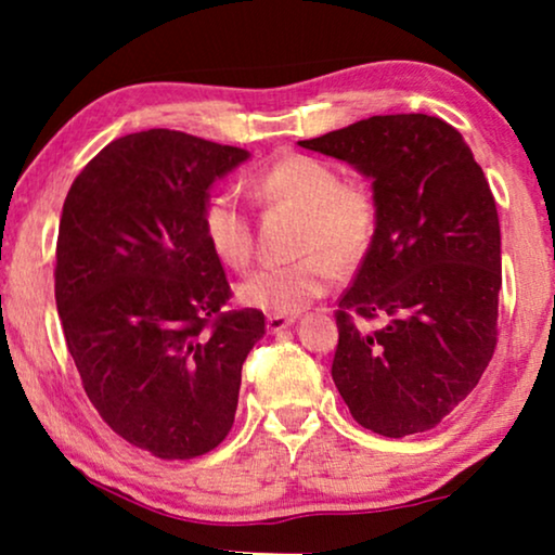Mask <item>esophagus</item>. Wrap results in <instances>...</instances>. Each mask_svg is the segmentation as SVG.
<instances>
[{
	"label": "esophagus",
	"mask_w": 555,
	"mask_h": 555,
	"mask_svg": "<svg viewBox=\"0 0 555 555\" xmlns=\"http://www.w3.org/2000/svg\"><path fill=\"white\" fill-rule=\"evenodd\" d=\"M293 323H295L293 315H268V331L270 333H280V331L291 328Z\"/></svg>",
	"instance_id": "esophagus-1"
}]
</instances>
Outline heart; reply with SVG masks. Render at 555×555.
<instances>
[{
    "mask_svg": "<svg viewBox=\"0 0 555 555\" xmlns=\"http://www.w3.org/2000/svg\"><path fill=\"white\" fill-rule=\"evenodd\" d=\"M249 192L268 204L302 211L300 253L285 264H262L237 283L247 308L272 315H293L321 298L336 280V262L351 268L376 237L378 209L366 186L346 184L328 162L291 154L264 166L249 181ZM204 240L219 262L245 268L253 257V219L240 196L222 189L202 209Z\"/></svg>",
    "mask_w": 555,
    "mask_h": 555,
    "instance_id": "1",
    "label": "heart"
}]
</instances>
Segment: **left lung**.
Instances as JSON below:
<instances>
[{
  "label": "left lung",
  "mask_w": 555,
  "mask_h": 555,
  "mask_svg": "<svg viewBox=\"0 0 555 555\" xmlns=\"http://www.w3.org/2000/svg\"><path fill=\"white\" fill-rule=\"evenodd\" d=\"M302 149L371 179L376 237L340 295L333 382L376 435L437 427L480 382L498 346L495 196L457 128L424 113L371 116ZM353 317L383 321L363 332Z\"/></svg>",
  "instance_id": "obj_1"
}]
</instances>
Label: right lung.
Here are the masks:
<instances>
[{
  "label": "right lung",
  "instance_id": "add662e5",
  "mask_svg": "<svg viewBox=\"0 0 555 555\" xmlns=\"http://www.w3.org/2000/svg\"><path fill=\"white\" fill-rule=\"evenodd\" d=\"M249 154L151 128L108 143L73 181L57 232L55 300L82 389L108 427L162 460L230 435L262 310H224L202 232L209 186Z\"/></svg>",
  "mask_w": 555,
  "mask_h": 555
}]
</instances>
